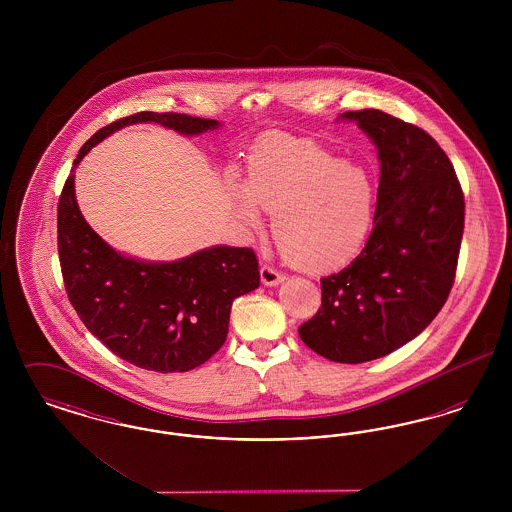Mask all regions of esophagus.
<instances>
[{
    "instance_id": "34e87169",
    "label": "esophagus",
    "mask_w": 512,
    "mask_h": 512,
    "mask_svg": "<svg viewBox=\"0 0 512 512\" xmlns=\"http://www.w3.org/2000/svg\"><path fill=\"white\" fill-rule=\"evenodd\" d=\"M284 278L286 276L282 272H278L276 268L270 267V265H261V282L265 286H276V284L284 282Z\"/></svg>"
}]
</instances>
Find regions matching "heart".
Here are the masks:
<instances>
[{
	"mask_svg": "<svg viewBox=\"0 0 512 512\" xmlns=\"http://www.w3.org/2000/svg\"><path fill=\"white\" fill-rule=\"evenodd\" d=\"M378 188L365 165L292 138L253 147L245 186H232L238 219L259 228L274 213V238L284 259L305 272H328L353 261L376 217Z\"/></svg>",
	"mask_w": 512,
	"mask_h": 512,
	"instance_id": "b5f03b06",
	"label": "heart"
}]
</instances>
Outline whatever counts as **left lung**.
<instances>
[{"label": "left lung", "mask_w": 512, "mask_h": 512, "mask_svg": "<svg viewBox=\"0 0 512 512\" xmlns=\"http://www.w3.org/2000/svg\"><path fill=\"white\" fill-rule=\"evenodd\" d=\"M378 149L376 217L361 255L320 280L322 305L299 338L328 361L357 365L414 340L451 292L464 230L455 169L422 128L378 109L347 111Z\"/></svg>", "instance_id": "1"}]
</instances>
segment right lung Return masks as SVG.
Masks as SVG:
<instances>
[{"mask_svg": "<svg viewBox=\"0 0 512 512\" xmlns=\"http://www.w3.org/2000/svg\"><path fill=\"white\" fill-rule=\"evenodd\" d=\"M157 122L199 136L220 122L182 113L142 111L98 130L78 151L57 207L59 261L71 305L86 328L117 357L155 372H186L211 359L226 340L232 301L259 288L249 247L213 245L169 263L128 257L101 240L82 217L74 169L124 126Z\"/></svg>", "mask_w": 512, "mask_h": 512, "instance_id": "obj_1", "label": "right lung"}]
</instances>
